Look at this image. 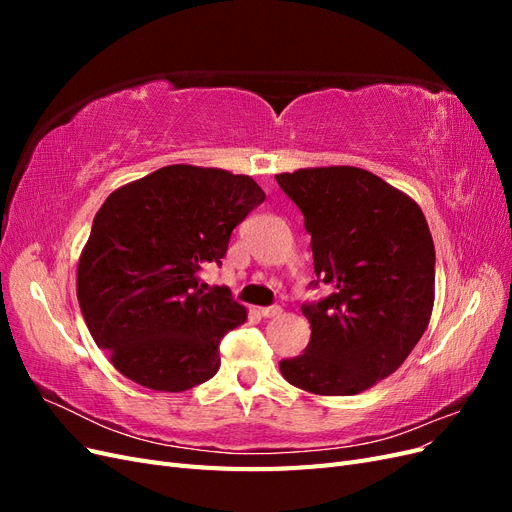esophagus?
<instances>
[{"mask_svg":"<svg viewBox=\"0 0 512 512\" xmlns=\"http://www.w3.org/2000/svg\"><path fill=\"white\" fill-rule=\"evenodd\" d=\"M282 314V307L280 305H269V307H260V316L262 318H275Z\"/></svg>","mask_w":512,"mask_h":512,"instance_id":"esophagus-1","label":"esophagus"}]
</instances>
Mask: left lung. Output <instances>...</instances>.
Masks as SVG:
<instances>
[{
	"instance_id": "left-lung-1",
	"label": "left lung",
	"mask_w": 512,
	"mask_h": 512,
	"mask_svg": "<svg viewBox=\"0 0 512 512\" xmlns=\"http://www.w3.org/2000/svg\"><path fill=\"white\" fill-rule=\"evenodd\" d=\"M312 235L316 280L331 294L301 305L312 327L282 376L316 395H356L391 376L423 337L436 250L412 198L354 166L275 175Z\"/></svg>"
}]
</instances>
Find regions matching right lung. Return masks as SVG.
Returning <instances> with one entry per match:
<instances>
[{"mask_svg":"<svg viewBox=\"0 0 512 512\" xmlns=\"http://www.w3.org/2000/svg\"><path fill=\"white\" fill-rule=\"evenodd\" d=\"M265 192L247 175L164 166L104 200L79 260L87 329L123 376L181 393L218 374L222 337L245 322L226 286L200 284Z\"/></svg>","mask_w":512,"mask_h":512,"instance_id":"1","label":"right lung"}]
</instances>
